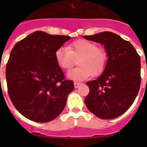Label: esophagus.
<instances>
[{"label":"esophagus","mask_w":147,"mask_h":147,"mask_svg":"<svg viewBox=\"0 0 147 147\" xmlns=\"http://www.w3.org/2000/svg\"><path fill=\"white\" fill-rule=\"evenodd\" d=\"M82 85L81 83L79 82H74V86H75V88H78L80 85Z\"/></svg>","instance_id":"34e87169"}]
</instances>
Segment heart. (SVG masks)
Returning <instances> with one entry per match:
<instances>
[{
	"mask_svg": "<svg viewBox=\"0 0 147 147\" xmlns=\"http://www.w3.org/2000/svg\"><path fill=\"white\" fill-rule=\"evenodd\" d=\"M107 53L105 49L98 47L96 42L87 40H78L62 47L55 53L57 64L62 69L69 70L78 59V68L69 71L67 76L73 80L82 81L90 76H98L103 72L107 62Z\"/></svg>",
	"mask_w": 147,
	"mask_h": 147,
	"instance_id": "1",
	"label": "heart"
}]
</instances>
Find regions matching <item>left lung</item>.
Masks as SVG:
<instances>
[{"mask_svg":"<svg viewBox=\"0 0 147 147\" xmlns=\"http://www.w3.org/2000/svg\"><path fill=\"white\" fill-rule=\"evenodd\" d=\"M104 46L107 53L105 70L86 83L90 92L85 99L92 114L101 119L121 116L132 105L140 86V57L128 41L108 31L83 36Z\"/></svg>","mask_w":147,"mask_h":147,"instance_id":"8db88e82","label":"left lung"}]
</instances>
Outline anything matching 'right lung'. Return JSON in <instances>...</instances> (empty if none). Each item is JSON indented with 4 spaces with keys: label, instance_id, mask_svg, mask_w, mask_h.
<instances>
[{
    "label": "right lung",
    "instance_id": "1",
    "mask_svg": "<svg viewBox=\"0 0 147 147\" xmlns=\"http://www.w3.org/2000/svg\"><path fill=\"white\" fill-rule=\"evenodd\" d=\"M69 36L36 31L17 42L6 67L8 94L16 109L29 120L45 123L57 117L74 90L65 80L55 53Z\"/></svg>",
    "mask_w": 147,
    "mask_h": 147
}]
</instances>
